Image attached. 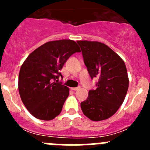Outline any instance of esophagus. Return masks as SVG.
<instances>
[{"instance_id":"1","label":"esophagus","mask_w":150,"mask_h":150,"mask_svg":"<svg viewBox=\"0 0 150 150\" xmlns=\"http://www.w3.org/2000/svg\"><path fill=\"white\" fill-rule=\"evenodd\" d=\"M80 88V87H75V88H71L72 91H77Z\"/></svg>"}]
</instances>
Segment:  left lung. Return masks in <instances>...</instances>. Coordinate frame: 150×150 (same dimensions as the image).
Returning a JSON list of instances; mask_svg holds the SVG:
<instances>
[{"instance_id":"obj_1","label":"left lung","mask_w":150,"mask_h":150,"mask_svg":"<svg viewBox=\"0 0 150 150\" xmlns=\"http://www.w3.org/2000/svg\"><path fill=\"white\" fill-rule=\"evenodd\" d=\"M91 78H98L96 90L88 92L87 99L81 103L83 112L93 121L112 117L121 106L129 84L123 60L103 43L78 40Z\"/></svg>"}]
</instances>
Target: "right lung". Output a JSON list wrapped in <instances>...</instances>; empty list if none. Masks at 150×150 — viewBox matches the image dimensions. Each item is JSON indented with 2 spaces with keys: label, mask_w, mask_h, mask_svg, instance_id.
<instances>
[{
  "label": "right lung",
  "mask_w": 150,
  "mask_h": 150,
  "mask_svg": "<svg viewBox=\"0 0 150 150\" xmlns=\"http://www.w3.org/2000/svg\"><path fill=\"white\" fill-rule=\"evenodd\" d=\"M74 40H52L36 48L21 66L18 88L25 107L37 119L51 120L60 114L69 88L57 83L60 70L72 54L80 52Z\"/></svg>",
  "instance_id": "1"
}]
</instances>
